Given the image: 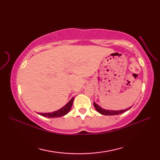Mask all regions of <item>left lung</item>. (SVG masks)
Returning <instances> with one entry per match:
<instances>
[{
    "instance_id": "left-lung-1",
    "label": "left lung",
    "mask_w": 160,
    "mask_h": 160,
    "mask_svg": "<svg viewBox=\"0 0 160 160\" xmlns=\"http://www.w3.org/2000/svg\"><path fill=\"white\" fill-rule=\"evenodd\" d=\"M93 106L94 107L96 108V109L97 110L98 112H99V113L102 115H119V114H121V113H123L124 112L127 111L128 110L130 109L131 108L129 107L127 109H124V110H120V111H112V110H107V109H104L102 107H100L99 105L97 104L96 102H93Z\"/></svg>"
}]
</instances>
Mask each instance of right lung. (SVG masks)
I'll return each instance as SVG.
<instances>
[{"mask_svg":"<svg viewBox=\"0 0 160 160\" xmlns=\"http://www.w3.org/2000/svg\"><path fill=\"white\" fill-rule=\"evenodd\" d=\"M74 98H72L70 100V101L68 102L66 105H64L63 107H62L60 109L54 112H52V113H39L38 114L42 115V116L44 117H47V118H59V117H62L65 115L69 113L71 107H72L73 104V102Z\"/></svg>","mask_w":160,"mask_h":160,"instance_id":"add662e5","label":"right lung"}]
</instances>
